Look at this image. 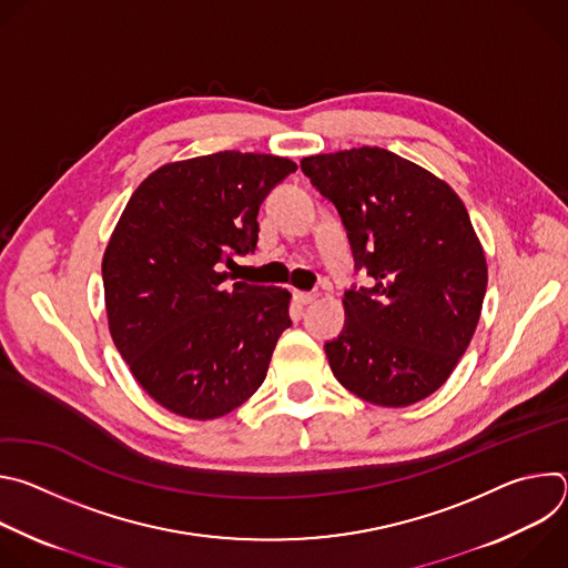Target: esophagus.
<instances>
[{"instance_id": "34e87169", "label": "esophagus", "mask_w": 568, "mask_h": 568, "mask_svg": "<svg viewBox=\"0 0 568 568\" xmlns=\"http://www.w3.org/2000/svg\"><path fill=\"white\" fill-rule=\"evenodd\" d=\"M316 298V294L314 292H301V290H294V301L298 303V305H307V303H312Z\"/></svg>"}]
</instances>
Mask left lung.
Here are the masks:
<instances>
[{
    "mask_svg": "<svg viewBox=\"0 0 568 568\" xmlns=\"http://www.w3.org/2000/svg\"><path fill=\"white\" fill-rule=\"evenodd\" d=\"M335 204L368 287L344 294L346 323L326 355L342 386L379 407H409L438 390L467 351L488 265L460 197L384 148L301 159Z\"/></svg>",
    "mask_w": 568,
    "mask_h": 568,
    "instance_id": "left-lung-1",
    "label": "left lung"
}]
</instances>
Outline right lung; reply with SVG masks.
<instances>
[{
    "label": "right lung",
    "mask_w": 568,
    "mask_h": 568,
    "mask_svg": "<svg viewBox=\"0 0 568 568\" xmlns=\"http://www.w3.org/2000/svg\"><path fill=\"white\" fill-rule=\"evenodd\" d=\"M296 164L224 150L156 169L132 193L103 256L114 346L161 407L191 420L237 409L292 326L285 287L233 283L258 242V209Z\"/></svg>",
    "instance_id": "1"
}]
</instances>
